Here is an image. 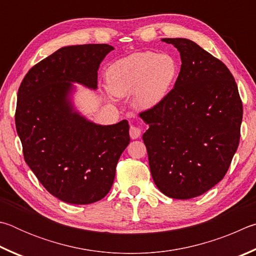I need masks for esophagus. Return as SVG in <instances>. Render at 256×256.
<instances>
[{
  "mask_svg": "<svg viewBox=\"0 0 256 256\" xmlns=\"http://www.w3.org/2000/svg\"><path fill=\"white\" fill-rule=\"evenodd\" d=\"M142 130L138 127H135V126H132L130 129H129V135H130L132 140H137L138 137H140Z\"/></svg>",
  "mask_w": 256,
  "mask_h": 256,
  "instance_id": "esophagus-1",
  "label": "esophagus"
}]
</instances>
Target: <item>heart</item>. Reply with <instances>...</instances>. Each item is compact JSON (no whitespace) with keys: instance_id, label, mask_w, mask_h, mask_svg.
<instances>
[{"instance_id":"b5f03b06","label":"heart","mask_w":256,"mask_h":256,"mask_svg":"<svg viewBox=\"0 0 256 256\" xmlns=\"http://www.w3.org/2000/svg\"><path fill=\"white\" fill-rule=\"evenodd\" d=\"M176 74V62L168 54L135 52L108 68L106 82L114 96H126L135 92V104L150 109L165 96Z\"/></svg>"}]
</instances>
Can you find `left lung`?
<instances>
[{"instance_id":"1","label":"left lung","mask_w":256,"mask_h":256,"mask_svg":"<svg viewBox=\"0 0 256 256\" xmlns=\"http://www.w3.org/2000/svg\"><path fill=\"white\" fill-rule=\"evenodd\" d=\"M178 48L181 70L174 88L140 112L152 176L173 199L204 194L222 180L240 144L243 104L230 70L186 38H164Z\"/></svg>"}]
</instances>
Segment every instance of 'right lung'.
Returning a JSON list of instances; mask_svg holds the SVG:
<instances>
[{
	"label": "right lung",
	"mask_w": 256,
	"mask_h": 256,
	"mask_svg": "<svg viewBox=\"0 0 256 256\" xmlns=\"http://www.w3.org/2000/svg\"><path fill=\"white\" fill-rule=\"evenodd\" d=\"M114 49L106 44L62 47L36 64L18 91L16 127L26 163L49 194L67 204L104 198L130 142L127 120L96 124L70 98L73 83L98 88V67Z\"/></svg>",
	"instance_id": "1"
}]
</instances>
